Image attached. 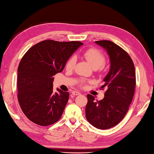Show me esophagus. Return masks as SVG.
<instances>
[{
  "label": "esophagus",
  "mask_w": 154,
  "mask_h": 154,
  "mask_svg": "<svg viewBox=\"0 0 154 154\" xmlns=\"http://www.w3.org/2000/svg\"><path fill=\"white\" fill-rule=\"evenodd\" d=\"M72 94L75 96H77V95H79L80 93L77 92V91H73V92H72Z\"/></svg>",
  "instance_id": "34e87169"
}]
</instances>
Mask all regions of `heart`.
<instances>
[{
  "instance_id": "b5f03b06",
  "label": "heart",
  "mask_w": 154,
  "mask_h": 154,
  "mask_svg": "<svg viewBox=\"0 0 154 154\" xmlns=\"http://www.w3.org/2000/svg\"><path fill=\"white\" fill-rule=\"evenodd\" d=\"M82 56L90 64L94 69H103L104 64L105 63L106 58L103 52L96 48H90L83 52ZM76 64V58L75 57H71L68 60L66 63V69L68 71H72ZM87 83L86 81L82 80L80 85H84Z\"/></svg>"
}]
</instances>
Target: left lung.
<instances>
[{"mask_svg":"<svg viewBox=\"0 0 154 154\" xmlns=\"http://www.w3.org/2000/svg\"><path fill=\"white\" fill-rule=\"evenodd\" d=\"M95 43L106 50L111 66L100 88H106L105 97L98 101L92 95H87L85 117L92 126L105 130L118 124L128 111L136 87V74L133 61L124 49L110 41Z\"/></svg>","mask_w":154,"mask_h":154,"instance_id":"left-lung-1","label":"left lung"}]
</instances>
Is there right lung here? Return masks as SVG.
<instances>
[{"label": "right lung", "instance_id": "obj_1", "mask_svg": "<svg viewBox=\"0 0 154 154\" xmlns=\"http://www.w3.org/2000/svg\"><path fill=\"white\" fill-rule=\"evenodd\" d=\"M82 45L80 41L45 40L22 57L17 69V98L23 113L33 123L47 126L60 119L69 93L59 89L53 92V76L63 71L68 60Z\"/></svg>", "mask_w": 154, "mask_h": 154}]
</instances>
